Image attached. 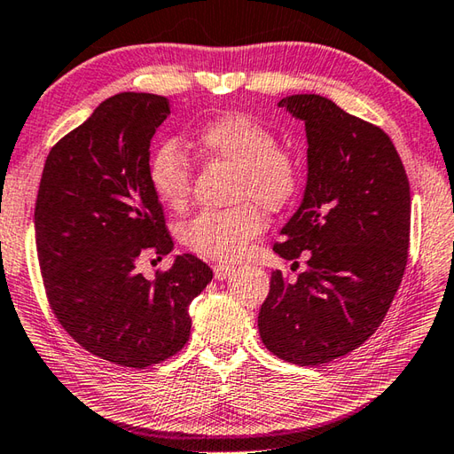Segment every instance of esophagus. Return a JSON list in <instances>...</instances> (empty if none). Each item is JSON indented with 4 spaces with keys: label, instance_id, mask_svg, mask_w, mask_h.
Returning <instances> with one entry per match:
<instances>
[{
    "label": "esophagus",
    "instance_id": "esophagus-1",
    "mask_svg": "<svg viewBox=\"0 0 454 454\" xmlns=\"http://www.w3.org/2000/svg\"><path fill=\"white\" fill-rule=\"evenodd\" d=\"M213 270L216 280H226L231 272H234V267L226 265V262H216V265H213Z\"/></svg>",
    "mask_w": 454,
    "mask_h": 454
}]
</instances>
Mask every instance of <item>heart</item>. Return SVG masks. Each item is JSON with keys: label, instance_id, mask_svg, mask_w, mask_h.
Masks as SVG:
<instances>
[{"label": "heart", "instance_id": "obj_1", "mask_svg": "<svg viewBox=\"0 0 454 454\" xmlns=\"http://www.w3.org/2000/svg\"><path fill=\"white\" fill-rule=\"evenodd\" d=\"M192 143L207 160L234 166L231 201L239 203L224 210H203L187 220L179 228V241L207 259H239L265 228L257 205L277 213L298 193V162L290 153L278 149L275 133L239 112L208 120L197 129ZM149 182L162 205L176 213H184L192 203V164L176 145H162L153 154Z\"/></svg>", "mask_w": 454, "mask_h": 454}]
</instances>
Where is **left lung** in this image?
Returning <instances> with one entry per match:
<instances>
[{"mask_svg": "<svg viewBox=\"0 0 454 454\" xmlns=\"http://www.w3.org/2000/svg\"><path fill=\"white\" fill-rule=\"evenodd\" d=\"M305 121L308 185L275 249L308 267L272 270L259 334L280 360L321 365L364 344L383 323L410 246V182L388 135L319 94L278 102Z\"/></svg>", "mask_w": 454, "mask_h": 454, "instance_id": "1", "label": "left lung"}]
</instances>
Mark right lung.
I'll use <instances>...</instances> for the list:
<instances>
[{
	"mask_svg": "<svg viewBox=\"0 0 454 454\" xmlns=\"http://www.w3.org/2000/svg\"><path fill=\"white\" fill-rule=\"evenodd\" d=\"M170 102L145 92L104 100L51 146L42 170L35 238L56 319L100 360L146 370L176 356L192 334L189 303L213 280L192 253L154 280L137 272L174 241L149 182L151 139Z\"/></svg>",
	"mask_w": 454,
	"mask_h": 454,
	"instance_id": "add662e5",
	"label": "right lung"
}]
</instances>
